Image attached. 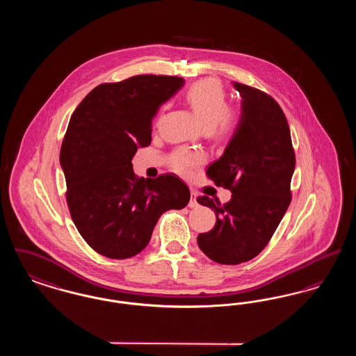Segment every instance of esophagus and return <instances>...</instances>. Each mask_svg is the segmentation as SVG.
<instances>
[{
  "mask_svg": "<svg viewBox=\"0 0 356 356\" xmlns=\"http://www.w3.org/2000/svg\"><path fill=\"white\" fill-rule=\"evenodd\" d=\"M188 207H189V208H197V207H199L197 197H196V193H195V192L191 193V200H189V203H188Z\"/></svg>",
  "mask_w": 356,
  "mask_h": 356,
  "instance_id": "1",
  "label": "esophagus"
}]
</instances>
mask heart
<instances>
[{
	"mask_svg": "<svg viewBox=\"0 0 356 356\" xmlns=\"http://www.w3.org/2000/svg\"><path fill=\"white\" fill-rule=\"evenodd\" d=\"M186 102L205 128H212L219 136L231 134L237 122L236 111L228 106L227 93L216 80H203L189 88ZM203 161V154L196 151L177 149L170 156L172 168L188 175Z\"/></svg>",
	"mask_w": 356,
	"mask_h": 356,
	"instance_id": "heart-1",
	"label": "heart"
}]
</instances>
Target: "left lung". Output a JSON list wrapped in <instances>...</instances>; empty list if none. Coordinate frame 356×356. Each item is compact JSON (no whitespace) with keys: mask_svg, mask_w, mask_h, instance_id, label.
Instances as JSON below:
<instances>
[{"mask_svg":"<svg viewBox=\"0 0 356 356\" xmlns=\"http://www.w3.org/2000/svg\"><path fill=\"white\" fill-rule=\"evenodd\" d=\"M232 84L241 96L240 120L222 156L207 170L232 197L225 204L197 197L216 215L215 227L200 234L197 244L220 264H240L264 250L291 203L295 170L289 127L279 104L256 88Z\"/></svg>","mask_w":356,"mask_h":356,"instance_id":"left-lung-1","label":"left lung"}]
</instances>
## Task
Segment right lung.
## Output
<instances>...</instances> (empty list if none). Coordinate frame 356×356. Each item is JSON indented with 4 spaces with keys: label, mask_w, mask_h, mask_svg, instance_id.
Returning <instances> with one entry per match:
<instances>
[{
    "label": "right lung",
    "mask_w": 356,
    "mask_h": 356,
    "mask_svg": "<svg viewBox=\"0 0 356 356\" xmlns=\"http://www.w3.org/2000/svg\"><path fill=\"white\" fill-rule=\"evenodd\" d=\"M184 85L176 76H134L96 86L73 112L60 164L72 220L85 241L111 259L149 243L160 216L184 208L191 193L175 175L138 179L132 159L152 140L159 108Z\"/></svg>",
    "instance_id": "add662e5"
}]
</instances>
